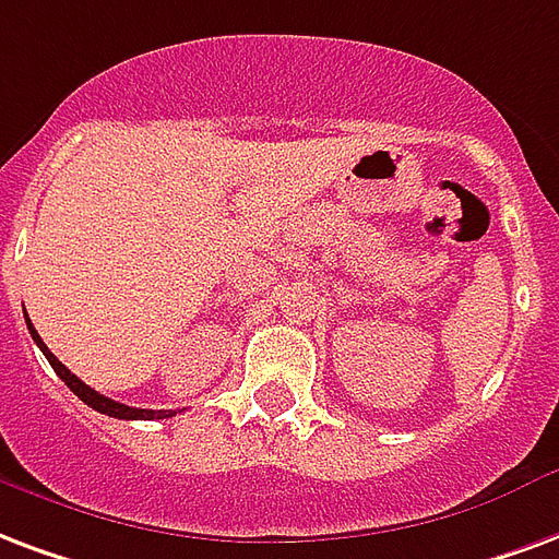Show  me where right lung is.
Listing matches in <instances>:
<instances>
[{
	"label": "right lung",
	"instance_id": "right-lung-1",
	"mask_svg": "<svg viewBox=\"0 0 559 559\" xmlns=\"http://www.w3.org/2000/svg\"><path fill=\"white\" fill-rule=\"evenodd\" d=\"M26 322H28V334H32V341H35L37 346H40V353L47 355V361L52 364V370L59 373L61 382L68 384L70 391H73V394L80 396V400H82V403H85V406L94 408V412H100V415H109V417H121V420H163V417L177 415V412H171V408H159V412H153V408H132V406H123V403H115V400H109V396L97 394L94 388H88V384L82 382L80 376L70 373L68 367H64V364H61L59 358H56V355L49 353L47 343L40 341V334L35 332V325H32V320H26Z\"/></svg>",
	"mask_w": 559,
	"mask_h": 559
}]
</instances>
